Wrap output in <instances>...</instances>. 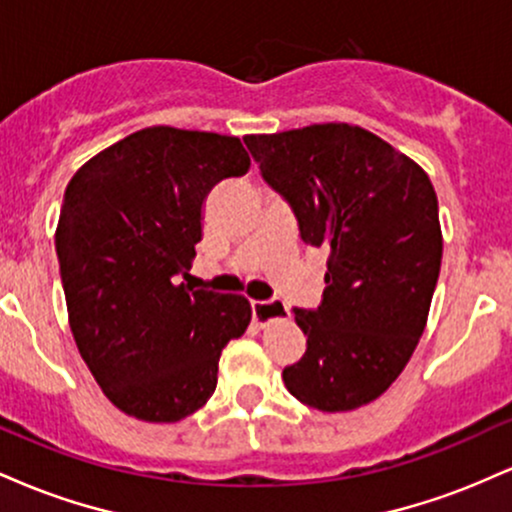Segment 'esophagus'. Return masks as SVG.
I'll return each instance as SVG.
<instances>
[{"label": "esophagus", "instance_id": "esophagus-1", "mask_svg": "<svg viewBox=\"0 0 512 512\" xmlns=\"http://www.w3.org/2000/svg\"><path fill=\"white\" fill-rule=\"evenodd\" d=\"M289 315V308H286V303L276 301H252V320L257 322V325H269V322L274 320H284V317Z\"/></svg>", "mask_w": 512, "mask_h": 512}]
</instances>
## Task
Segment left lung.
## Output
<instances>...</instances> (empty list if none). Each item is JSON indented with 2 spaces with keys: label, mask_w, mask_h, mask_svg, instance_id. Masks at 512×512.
<instances>
[{
  "label": "left lung",
  "mask_w": 512,
  "mask_h": 512,
  "mask_svg": "<svg viewBox=\"0 0 512 512\" xmlns=\"http://www.w3.org/2000/svg\"><path fill=\"white\" fill-rule=\"evenodd\" d=\"M245 144L291 204L303 243L330 252L322 303L293 308L308 349L281 373L286 390L320 411L363 407L424 334L443 257L436 190L419 163L346 122Z\"/></svg>",
  "instance_id": "8db88e82"
}]
</instances>
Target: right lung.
Listing matches in <instances>:
<instances>
[{
    "label": "right lung",
    "instance_id": "obj_1",
    "mask_svg": "<svg viewBox=\"0 0 512 512\" xmlns=\"http://www.w3.org/2000/svg\"><path fill=\"white\" fill-rule=\"evenodd\" d=\"M238 137L146 127L74 173L55 233L69 327L105 397L173 424L216 390L223 346L250 325L245 296L192 291L204 199L248 173Z\"/></svg>",
    "mask_w": 512,
    "mask_h": 512
}]
</instances>
